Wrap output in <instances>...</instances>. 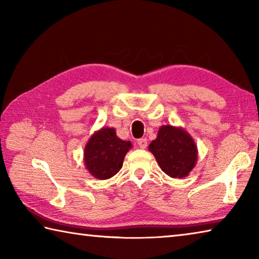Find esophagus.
I'll return each mask as SVG.
<instances>
[{
  "instance_id": "1",
  "label": "esophagus",
  "mask_w": 259,
  "mask_h": 259,
  "mask_svg": "<svg viewBox=\"0 0 259 259\" xmlns=\"http://www.w3.org/2000/svg\"><path fill=\"white\" fill-rule=\"evenodd\" d=\"M137 144H138V146L140 148H146V146H147V139L146 138H140V139H138Z\"/></svg>"
}]
</instances>
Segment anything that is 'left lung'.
I'll list each match as a JSON object with an SVG mask.
<instances>
[{"label":"left lung","instance_id":"8db88e82","mask_svg":"<svg viewBox=\"0 0 259 259\" xmlns=\"http://www.w3.org/2000/svg\"><path fill=\"white\" fill-rule=\"evenodd\" d=\"M148 151L154 155L162 171L171 178L188 176L198 161L194 139L181 126L161 125Z\"/></svg>","mask_w":259,"mask_h":259}]
</instances>
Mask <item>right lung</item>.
I'll return each instance as SVG.
<instances>
[{"instance_id": "add662e5", "label": "right lung", "mask_w": 259, "mask_h": 259, "mask_svg": "<svg viewBox=\"0 0 259 259\" xmlns=\"http://www.w3.org/2000/svg\"><path fill=\"white\" fill-rule=\"evenodd\" d=\"M133 147L129 140H122L116 131L103 126L87 142L83 160L88 171L96 179H108L120 171L126 153Z\"/></svg>"}]
</instances>
